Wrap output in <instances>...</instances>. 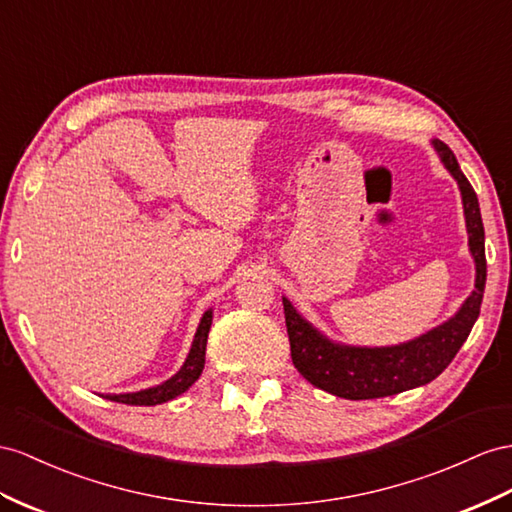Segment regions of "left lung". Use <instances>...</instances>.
<instances>
[{"label":"left lung","instance_id":"8db88e82","mask_svg":"<svg viewBox=\"0 0 512 512\" xmlns=\"http://www.w3.org/2000/svg\"><path fill=\"white\" fill-rule=\"evenodd\" d=\"M443 166L456 179L463 196L469 251L476 261V290L469 294L454 318L439 324L411 342L383 348H361L335 344L329 337L300 316L290 300L283 298L285 326L290 335L294 368L311 385L346 400H372L393 396L413 387H422L448 368L461 350L480 316L484 283H487V257H484V227L478 196L463 175L456 155L448 144L432 140Z\"/></svg>","mask_w":512,"mask_h":512}]
</instances>
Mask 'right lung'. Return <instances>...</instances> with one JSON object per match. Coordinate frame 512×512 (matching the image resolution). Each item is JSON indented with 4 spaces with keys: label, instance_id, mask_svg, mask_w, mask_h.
Listing matches in <instances>:
<instances>
[{
    "label": "right lung",
    "instance_id": "add662e5",
    "mask_svg": "<svg viewBox=\"0 0 512 512\" xmlns=\"http://www.w3.org/2000/svg\"><path fill=\"white\" fill-rule=\"evenodd\" d=\"M209 329H212V309H207L203 313L186 363L181 365V370L175 376H170L168 381H164L162 385L142 389L136 393H106L103 398H108L112 402H121V404L155 406V404H162V402H168V400L181 396L183 391H188L194 385V381L201 376V372L205 368V348H207Z\"/></svg>",
    "mask_w": 512,
    "mask_h": 512
}]
</instances>
